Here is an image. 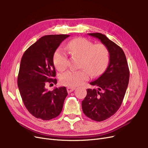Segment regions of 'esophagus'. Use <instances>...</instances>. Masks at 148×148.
Returning a JSON list of instances; mask_svg holds the SVG:
<instances>
[{
  "label": "esophagus",
  "mask_w": 148,
  "mask_h": 148,
  "mask_svg": "<svg viewBox=\"0 0 148 148\" xmlns=\"http://www.w3.org/2000/svg\"><path fill=\"white\" fill-rule=\"evenodd\" d=\"M66 89H67V92H68L69 93H70V92H71L72 91H73L75 89V88L69 86V87L66 88Z\"/></svg>",
  "instance_id": "esophagus-1"
}]
</instances>
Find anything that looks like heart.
I'll list each match as a JSON object with an SVG mask.
<instances>
[{
    "instance_id": "obj_1",
    "label": "heart",
    "mask_w": 148,
    "mask_h": 148,
    "mask_svg": "<svg viewBox=\"0 0 148 148\" xmlns=\"http://www.w3.org/2000/svg\"><path fill=\"white\" fill-rule=\"evenodd\" d=\"M71 54L80 57L79 67L81 70L66 71L60 76V83L66 86H75L83 83L91 75L96 77L101 75L109 63V52L105 45L101 43L94 44L86 38L73 39L67 44ZM53 64L59 71L65 70L68 66V56L59 47L54 52Z\"/></svg>"
}]
</instances>
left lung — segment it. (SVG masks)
<instances>
[{"instance_id":"1","label":"left lung","mask_w":148,"mask_h":148,"mask_svg":"<svg viewBox=\"0 0 148 148\" xmlns=\"http://www.w3.org/2000/svg\"><path fill=\"white\" fill-rule=\"evenodd\" d=\"M99 39L109 52V64L104 73L90 83L96 89H88L82 101L84 115L97 122H101L115 114L122 104L126 92L130 71L126 56L122 49L101 33H88Z\"/></svg>"}]
</instances>
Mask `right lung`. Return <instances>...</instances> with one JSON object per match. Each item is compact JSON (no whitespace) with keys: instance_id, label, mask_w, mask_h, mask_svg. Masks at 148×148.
<instances>
[{"instance_id":"obj_1","label":"right lung","mask_w":148,"mask_h":148,"mask_svg":"<svg viewBox=\"0 0 148 148\" xmlns=\"http://www.w3.org/2000/svg\"><path fill=\"white\" fill-rule=\"evenodd\" d=\"M70 35L54 34L41 37L22 56L18 87L24 105L37 119L49 120L57 117L63 108L68 93L65 87L53 91L46 88L47 83L57 84L53 57L60 43Z\"/></svg>"}]
</instances>
